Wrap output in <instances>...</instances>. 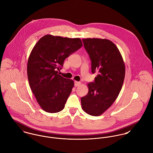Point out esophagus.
<instances>
[{
    "label": "esophagus",
    "instance_id": "obj_1",
    "mask_svg": "<svg viewBox=\"0 0 153 153\" xmlns=\"http://www.w3.org/2000/svg\"><path fill=\"white\" fill-rule=\"evenodd\" d=\"M80 85H81V82H77V81H75V82H74V86H75L76 87L79 86H80Z\"/></svg>",
    "mask_w": 153,
    "mask_h": 153
}]
</instances>
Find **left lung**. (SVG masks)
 I'll return each mask as SVG.
<instances>
[{
    "instance_id": "8db88e82",
    "label": "left lung",
    "mask_w": 153,
    "mask_h": 153,
    "mask_svg": "<svg viewBox=\"0 0 153 153\" xmlns=\"http://www.w3.org/2000/svg\"><path fill=\"white\" fill-rule=\"evenodd\" d=\"M92 62L94 82L88 84L89 92L81 98L82 108L92 116H99L115 101L122 89L125 67L117 47L107 39H82Z\"/></svg>"
}]
</instances>
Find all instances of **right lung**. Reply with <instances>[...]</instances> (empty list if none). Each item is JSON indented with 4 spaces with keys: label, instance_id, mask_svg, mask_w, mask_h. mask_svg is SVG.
Wrapping results in <instances>:
<instances>
[{
    "label": "right lung",
    "instance_id": "obj_1",
    "mask_svg": "<svg viewBox=\"0 0 153 153\" xmlns=\"http://www.w3.org/2000/svg\"><path fill=\"white\" fill-rule=\"evenodd\" d=\"M79 38L46 35L33 47L27 64L30 86L41 108L49 113L62 111L74 87L71 79L58 73L64 60L82 47Z\"/></svg>",
    "mask_w": 153,
    "mask_h": 153
}]
</instances>
